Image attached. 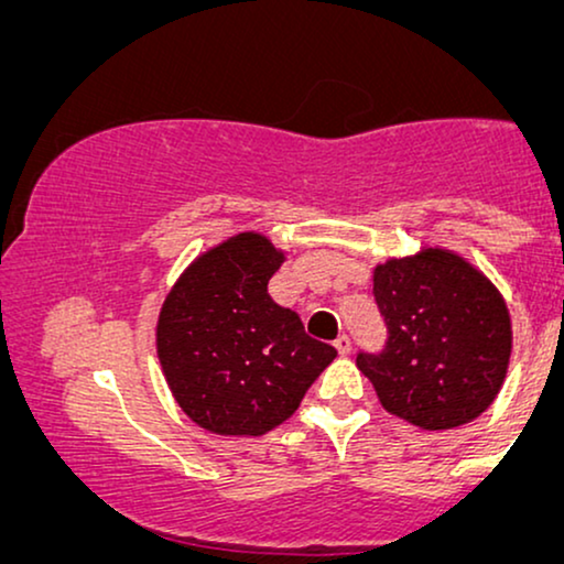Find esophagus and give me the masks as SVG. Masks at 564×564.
Returning a JSON list of instances; mask_svg holds the SVG:
<instances>
[{"mask_svg": "<svg viewBox=\"0 0 564 564\" xmlns=\"http://www.w3.org/2000/svg\"><path fill=\"white\" fill-rule=\"evenodd\" d=\"M335 347H337V352L339 355H347V352H350V337H347V335H339L337 339H335Z\"/></svg>", "mask_w": 564, "mask_h": 564, "instance_id": "esophagus-1", "label": "esophagus"}]
</instances>
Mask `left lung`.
Segmentation results:
<instances>
[{"label": "left lung", "mask_w": 564, "mask_h": 564, "mask_svg": "<svg viewBox=\"0 0 564 564\" xmlns=\"http://www.w3.org/2000/svg\"><path fill=\"white\" fill-rule=\"evenodd\" d=\"M372 293L388 324L380 355L358 368L388 414L424 432L470 424L509 372L513 329L498 285L442 245L372 268Z\"/></svg>", "instance_id": "left-lung-1"}]
</instances>
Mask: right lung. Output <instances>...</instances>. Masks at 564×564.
<instances>
[{"label": "right lung", "mask_w": 564, "mask_h": 564, "mask_svg": "<svg viewBox=\"0 0 564 564\" xmlns=\"http://www.w3.org/2000/svg\"><path fill=\"white\" fill-rule=\"evenodd\" d=\"M283 260L285 250L248 229L196 256L165 293L158 360L181 411L206 432L260 437L275 430L337 358L268 293Z\"/></svg>", "instance_id": "1"}]
</instances>
